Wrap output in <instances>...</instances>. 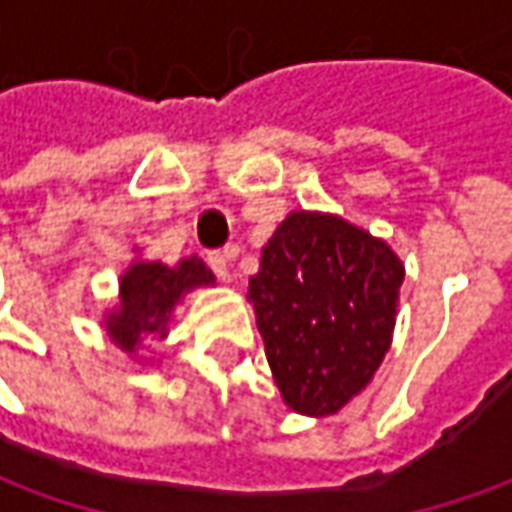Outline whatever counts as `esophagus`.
<instances>
[{"label":"esophagus","mask_w":512,"mask_h":512,"mask_svg":"<svg viewBox=\"0 0 512 512\" xmlns=\"http://www.w3.org/2000/svg\"><path fill=\"white\" fill-rule=\"evenodd\" d=\"M207 265H210V270H213L222 282H230V253H227V250H213V253H207Z\"/></svg>","instance_id":"esophagus-1"}]
</instances>
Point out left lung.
Wrapping results in <instances>:
<instances>
[{"label": "left lung", "instance_id": "left-lung-1", "mask_svg": "<svg viewBox=\"0 0 512 512\" xmlns=\"http://www.w3.org/2000/svg\"><path fill=\"white\" fill-rule=\"evenodd\" d=\"M402 259L330 213H290L262 247L247 299L287 407L333 416L379 370L396 325Z\"/></svg>", "mask_w": 512, "mask_h": 512}]
</instances>
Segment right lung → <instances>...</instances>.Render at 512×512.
Instances as JSON below:
<instances>
[{
  "mask_svg": "<svg viewBox=\"0 0 512 512\" xmlns=\"http://www.w3.org/2000/svg\"><path fill=\"white\" fill-rule=\"evenodd\" d=\"M213 282V273L196 256L182 259L176 267L162 262H133L119 279V307L105 319L108 336L125 353H136L142 339L168 336L170 313L187 290Z\"/></svg>",
  "mask_w": 512,
  "mask_h": 512,
  "instance_id": "1",
  "label": "right lung"
}]
</instances>
